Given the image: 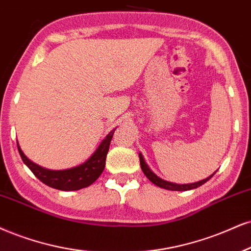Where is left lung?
I'll use <instances>...</instances> for the list:
<instances>
[{"label":"left lung","instance_id":"1","mask_svg":"<svg viewBox=\"0 0 251 251\" xmlns=\"http://www.w3.org/2000/svg\"><path fill=\"white\" fill-rule=\"evenodd\" d=\"M140 163H141V168H142V171L145 176H147V178L149 179V180L152 182V184L157 185V186L162 187V188H165V190H169V191H190V190H193V188H197L201 186V185L205 184L206 181H208L209 179H211L213 176L215 175V172L213 173V175L209 176V177H207L206 179H202V180L200 181H197V182H192V184H176V182H171V181H166L164 180V179L159 178L158 176H156L154 173L151 171V169L148 166V164L145 163V160L143 158V156H142V153L140 152Z\"/></svg>","mask_w":251,"mask_h":251}]
</instances>
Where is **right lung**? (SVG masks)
Returning a JSON list of instances; mask_svg holds the SVG:
<instances>
[{
    "mask_svg": "<svg viewBox=\"0 0 251 251\" xmlns=\"http://www.w3.org/2000/svg\"><path fill=\"white\" fill-rule=\"evenodd\" d=\"M114 130L108 134L104 140H102L98 149L93 152L89 158L74 168L66 170H49L42 166L37 165L36 163L31 162L27 157L22 151L20 144L17 143L18 151L22 157L24 164L31 170V172L39 179L40 181L44 182L48 186L53 187L55 190L60 191H76L81 190L92 185L97 179L100 177L101 173L103 172L104 166H106V157L109 150L110 141L113 138Z\"/></svg>",
    "mask_w": 251,
    "mask_h": 251,
    "instance_id": "1",
    "label": "right lung"
}]
</instances>
